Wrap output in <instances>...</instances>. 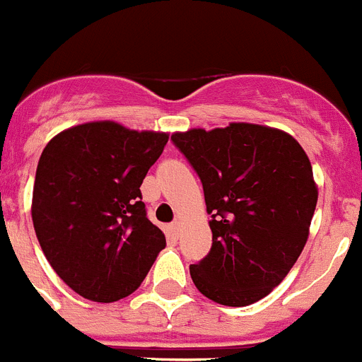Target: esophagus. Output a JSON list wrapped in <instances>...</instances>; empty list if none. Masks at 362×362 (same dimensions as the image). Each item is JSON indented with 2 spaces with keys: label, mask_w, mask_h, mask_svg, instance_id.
Wrapping results in <instances>:
<instances>
[{
  "label": "esophagus",
  "mask_w": 362,
  "mask_h": 362,
  "mask_svg": "<svg viewBox=\"0 0 362 362\" xmlns=\"http://www.w3.org/2000/svg\"><path fill=\"white\" fill-rule=\"evenodd\" d=\"M181 224H183V222L179 221V218L174 222V224H172V231H174V235H179V230H181Z\"/></svg>",
  "instance_id": "obj_1"
}]
</instances>
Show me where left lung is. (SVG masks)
Returning <instances> with one entry per match:
<instances>
[{
	"instance_id": "obj_1",
	"label": "left lung",
	"mask_w": 362,
	"mask_h": 362,
	"mask_svg": "<svg viewBox=\"0 0 362 362\" xmlns=\"http://www.w3.org/2000/svg\"><path fill=\"white\" fill-rule=\"evenodd\" d=\"M172 140L201 177L211 215L210 253L190 265L195 287L226 307L262 300L309 238L317 203L309 156L289 132L246 122Z\"/></svg>"
}]
</instances>
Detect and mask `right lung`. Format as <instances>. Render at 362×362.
<instances>
[{"mask_svg":"<svg viewBox=\"0 0 362 362\" xmlns=\"http://www.w3.org/2000/svg\"><path fill=\"white\" fill-rule=\"evenodd\" d=\"M167 141L168 132L98 120L64 129L42 151L35 235L53 271L86 300L111 303L134 293L167 244L140 192Z\"/></svg>","mask_w":362,"mask_h":362,"instance_id":"1","label":"right lung"}]
</instances>
